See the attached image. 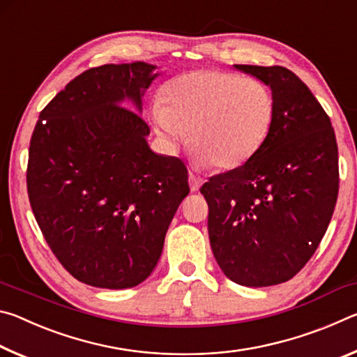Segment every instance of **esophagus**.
I'll return each instance as SVG.
<instances>
[{"mask_svg": "<svg viewBox=\"0 0 357 357\" xmlns=\"http://www.w3.org/2000/svg\"><path fill=\"white\" fill-rule=\"evenodd\" d=\"M189 184H190V190L192 192H197L198 189H200L202 184H203V179L198 176V174L195 173H189Z\"/></svg>", "mask_w": 357, "mask_h": 357, "instance_id": "esophagus-1", "label": "esophagus"}]
</instances>
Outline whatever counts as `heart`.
I'll list each match as a JSON object with an SVG mask.
<instances>
[{
  "label": "heart",
  "instance_id": "1",
  "mask_svg": "<svg viewBox=\"0 0 357 357\" xmlns=\"http://www.w3.org/2000/svg\"><path fill=\"white\" fill-rule=\"evenodd\" d=\"M151 121L170 148L179 146L187 132L189 149L200 164L234 170L250 162L268 142L275 99L255 78L198 69L162 84Z\"/></svg>",
  "mask_w": 357,
  "mask_h": 357
}]
</instances>
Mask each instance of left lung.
I'll return each instance as SVG.
<instances>
[{
	"label": "left lung",
	"mask_w": 357,
	"mask_h": 357,
	"mask_svg": "<svg viewBox=\"0 0 357 357\" xmlns=\"http://www.w3.org/2000/svg\"><path fill=\"white\" fill-rule=\"evenodd\" d=\"M234 68L271 88L275 121L250 162L202 185L211 249L229 280L244 287L279 285L312 258L334 214L337 140L323 107L291 70Z\"/></svg>",
	"instance_id": "1"
}]
</instances>
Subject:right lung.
I'll list each match as a JSON object with an SVG mask.
<instances>
[{"label":"right lung","instance_id":"right-lung-1","mask_svg":"<svg viewBox=\"0 0 357 357\" xmlns=\"http://www.w3.org/2000/svg\"><path fill=\"white\" fill-rule=\"evenodd\" d=\"M155 66L104 64L66 84L29 143L33 214L58 261L86 285L132 288L159 261L168 225L189 195L178 157L149 149L142 96Z\"/></svg>","mask_w":357,"mask_h":357}]
</instances>
